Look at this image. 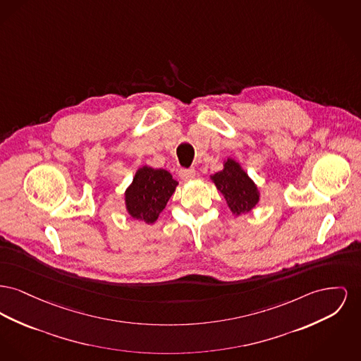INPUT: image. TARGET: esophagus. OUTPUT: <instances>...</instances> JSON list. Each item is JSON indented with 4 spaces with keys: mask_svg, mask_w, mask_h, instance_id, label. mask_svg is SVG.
<instances>
[{
    "mask_svg": "<svg viewBox=\"0 0 361 361\" xmlns=\"http://www.w3.org/2000/svg\"><path fill=\"white\" fill-rule=\"evenodd\" d=\"M178 177L184 181H191L195 178V169H181L178 171Z\"/></svg>",
    "mask_w": 361,
    "mask_h": 361,
    "instance_id": "34e87169",
    "label": "esophagus"
}]
</instances>
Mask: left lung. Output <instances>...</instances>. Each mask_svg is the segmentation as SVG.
<instances>
[{
	"instance_id": "obj_1",
	"label": "left lung",
	"mask_w": 361,
	"mask_h": 361,
	"mask_svg": "<svg viewBox=\"0 0 361 361\" xmlns=\"http://www.w3.org/2000/svg\"><path fill=\"white\" fill-rule=\"evenodd\" d=\"M210 180L225 197V202L235 216L252 212L260 200V191L241 164L233 158L224 161V169L210 176Z\"/></svg>"
}]
</instances>
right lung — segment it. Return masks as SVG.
Masks as SVG:
<instances>
[{
    "label": "right lung",
    "instance_id": "right-lung-1",
    "mask_svg": "<svg viewBox=\"0 0 361 361\" xmlns=\"http://www.w3.org/2000/svg\"><path fill=\"white\" fill-rule=\"evenodd\" d=\"M178 183L168 170L147 165L136 170L132 183L124 192L128 215L147 225L154 224L164 212Z\"/></svg>",
    "mask_w": 361,
    "mask_h": 361
}]
</instances>
